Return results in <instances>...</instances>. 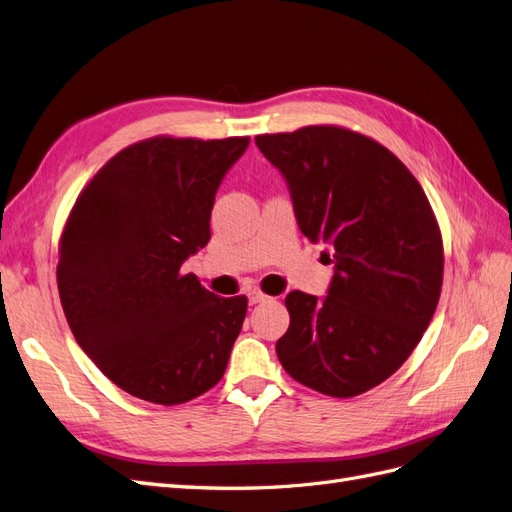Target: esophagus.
<instances>
[{
    "instance_id": "esophagus-1",
    "label": "esophagus",
    "mask_w": 512,
    "mask_h": 512,
    "mask_svg": "<svg viewBox=\"0 0 512 512\" xmlns=\"http://www.w3.org/2000/svg\"><path fill=\"white\" fill-rule=\"evenodd\" d=\"M246 296H248V304H259V302L268 300V296L264 294V291H259V289H251Z\"/></svg>"
}]
</instances>
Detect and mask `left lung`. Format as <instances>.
I'll use <instances>...</instances> for the list:
<instances>
[{
    "mask_svg": "<svg viewBox=\"0 0 512 512\" xmlns=\"http://www.w3.org/2000/svg\"><path fill=\"white\" fill-rule=\"evenodd\" d=\"M300 231L334 264L324 298L289 291L276 356L296 382L356 397L410 358L442 291L444 248L418 180L384 145L339 126L259 135Z\"/></svg>",
    "mask_w": 512,
    "mask_h": 512,
    "instance_id": "1",
    "label": "left lung"
}]
</instances>
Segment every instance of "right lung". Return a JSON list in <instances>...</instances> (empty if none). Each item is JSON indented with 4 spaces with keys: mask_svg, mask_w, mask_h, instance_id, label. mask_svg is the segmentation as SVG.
<instances>
[{
    "mask_svg": "<svg viewBox=\"0 0 512 512\" xmlns=\"http://www.w3.org/2000/svg\"><path fill=\"white\" fill-rule=\"evenodd\" d=\"M248 137H154L83 188L60 242L57 287L83 352L137 399L178 405L221 382L246 298H218L184 261L210 240L214 197Z\"/></svg>",
    "mask_w": 512,
    "mask_h": 512,
    "instance_id": "obj_1",
    "label": "right lung"
}]
</instances>
